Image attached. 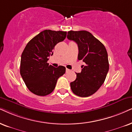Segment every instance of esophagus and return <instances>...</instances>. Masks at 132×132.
<instances>
[{"mask_svg":"<svg viewBox=\"0 0 132 132\" xmlns=\"http://www.w3.org/2000/svg\"><path fill=\"white\" fill-rule=\"evenodd\" d=\"M69 71H70L69 69H66V72H69Z\"/></svg>","mask_w":132,"mask_h":132,"instance_id":"34e87169","label":"esophagus"}]
</instances>
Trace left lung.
Masks as SVG:
<instances>
[{"label": "left lung", "instance_id": "1", "mask_svg": "<svg viewBox=\"0 0 132 132\" xmlns=\"http://www.w3.org/2000/svg\"><path fill=\"white\" fill-rule=\"evenodd\" d=\"M67 38L77 44L78 60L85 63L81 72L76 73V79L70 83L72 91L80 97L91 96L104 83L109 70L107 52L104 45L89 31L71 30Z\"/></svg>", "mask_w": 132, "mask_h": 132}]
</instances>
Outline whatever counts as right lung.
<instances>
[{"label": "right lung", "mask_w": 132, "mask_h": 132, "mask_svg": "<svg viewBox=\"0 0 132 132\" xmlns=\"http://www.w3.org/2000/svg\"><path fill=\"white\" fill-rule=\"evenodd\" d=\"M66 31L45 30L32 38L21 55L20 73L27 87L33 94L44 96L54 91L66 68H54L47 63L57 43L66 37Z\"/></svg>", "instance_id": "add662e5"}]
</instances>
